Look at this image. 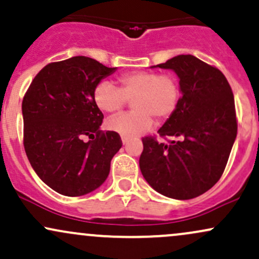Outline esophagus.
<instances>
[{
  "mask_svg": "<svg viewBox=\"0 0 259 259\" xmlns=\"http://www.w3.org/2000/svg\"><path fill=\"white\" fill-rule=\"evenodd\" d=\"M122 143H123V145L127 144V143H128V138H124V137H122Z\"/></svg>",
  "mask_w": 259,
  "mask_h": 259,
  "instance_id": "34e87169",
  "label": "esophagus"
}]
</instances>
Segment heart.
<instances>
[{
  "label": "heart",
  "mask_w": 259,
  "mask_h": 259,
  "mask_svg": "<svg viewBox=\"0 0 259 259\" xmlns=\"http://www.w3.org/2000/svg\"><path fill=\"white\" fill-rule=\"evenodd\" d=\"M120 87L102 81L93 91V100L102 111H120L128 99L136 111L117 115L106 126L124 138H137L154 126V117L166 121L175 114L181 100V84L171 74L131 71L118 77Z\"/></svg>",
  "instance_id": "1"
}]
</instances>
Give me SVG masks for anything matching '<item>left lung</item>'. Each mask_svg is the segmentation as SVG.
<instances>
[{
	"label": "left lung",
	"mask_w": 259,
	"mask_h": 259,
	"mask_svg": "<svg viewBox=\"0 0 259 259\" xmlns=\"http://www.w3.org/2000/svg\"><path fill=\"white\" fill-rule=\"evenodd\" d=\"M153 68L177 74L182 97L175 114L157 131L168 144L144 137L139 167L157 193L189 200L220 181L238 133L235 102L223 72L190 54Z\"/></svg>",
	"instance_id": "1"
}]
</instances>
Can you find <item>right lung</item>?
I'll return each instance as SVG.
<instances>
[{
	"mask_svg": "<svg viewBox=\"0 0 259 259\" xmlns=\"http://www.w3.org/2000/svg\"><path fill=\"white\" fill-rule=\"evenodd\" d=\"M116 68L78 56L50 63L24 96V148L41 181L66 196L86 195L108 178L118 133L99 130L104 115L93 91ZM88 136L92 141L84 142Z\"/></svg>",
	"mask_w": 259,
	"mask_h": 259,
	"instance_id": "1",
	"label": "right lung"
}]
</instances>
